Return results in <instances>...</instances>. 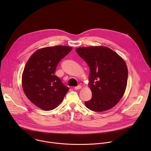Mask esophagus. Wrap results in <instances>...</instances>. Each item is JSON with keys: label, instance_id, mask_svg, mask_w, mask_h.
I'll list each match as a JSON object with an SVG mask.
<instances>
[{"label": "esophagus", "instance_id": "esophagus-1", "mask_svg": "<svg viewBox=\"0 0 151 151\" xmlns=\"http://www.w3.org/2000/svg\"><path fill=\"white\" fill-rule=\"evenodd\" d=\"M81 88H82L81 85H78V86H77V87H75V89L76 90H80V89H81Z\"/></svg>", "mask_w": 151, "mask_h": 151}]
</instances>
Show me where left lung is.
<instances>
[{
	"label": "left lung",
	"mask_w": 151,
	"mask_h": 151,
	"mask_svg": "<svg viewBox=\"0 0 151 151\" xmlns=\"http://www.w3.org/2000/svg\"><path fill=\"white\" fill-rule=\"evenodd\" d=\"M90 68L88 87L92 98L85 102L89 109H111L123 97L127 84L128 69L124 60L108 47L95 46L76 49Z\"/></svg>",
	"instance_id": "1"
}]
</instances>
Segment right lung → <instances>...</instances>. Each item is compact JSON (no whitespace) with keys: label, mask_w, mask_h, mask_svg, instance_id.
Here are the masks:
<instances>
[{"label":"right lung","mask_w":151,"mask_h":151,"mask_svg":"<svg viewBox=\"0 0 151 151\" xmlns=\"http://www.w3.org/2000/svg\"><path fill=\"white\" fill-rule=\"evenodd\" d=\"M72 50L68 46L42 48L26 63L22 74V87L28 99L41 109H54L61 103L69 88L54 75L60 61Z\"/></svg>","instance_id":"add662e5"}]
</instances>
